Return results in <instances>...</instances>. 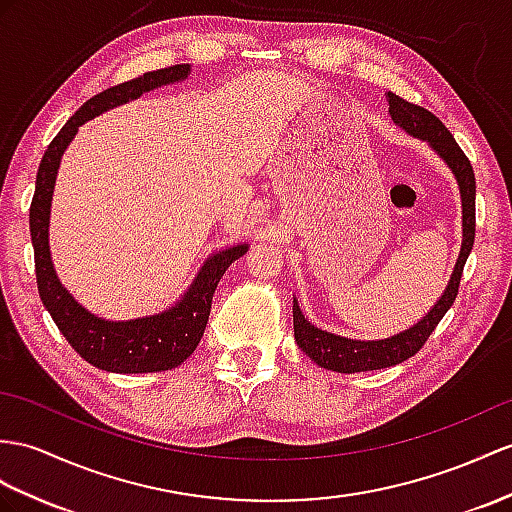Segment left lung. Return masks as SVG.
<instances>
[{"label":"left lung","instance_id":"left-lung-1","mask_svg":"<svg viewBox=\"0 0 512 512\" xmlns=\"http://www.w3.org/2000/svg\"><path fill=\"white\" fill-rule=\"evenodd\" d=\"M389 112L391 119L397 126L404 128L408 134L417 136V139L428 141L439 156L450 165L454 176L460 186V197H463V247H460L458 263L454 267L452 280L447 284L445 293L439 302L434 304L430 313L423 317L417 326L406 332L391 336V339L382 341H354L345 339V336H336L326 330L315 328L308 323L302 315V310L295 304L293 306V330L295 341L302 350L315 360L323 369H332L339 373H356V371H373L400 365L410 356H415L423 345H426L428 336L439 326L443 315L450 310L454 299L458 295L460 278H463V267L467 263V256L476 239V176H473V167L463 149L454 141V136L443 126L439 117H434L430 110L421 108L417 104L406 102L404 97L389 93Z\"/></svg>","mask_w":512,"mask_h":512}]
</instances>
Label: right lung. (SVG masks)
Instances as JSON below:
<instances>
[{
    "label": "right lung",
    "mask_w": 512,
    "mask_h": 512,
    "mask_svg": "<svg viewBox=\"0 0 512 512\" xmlns=\"http://www.w3.org/2000/svg\"><path fill=\"white\" fill-rule=\"evenodd\" d=\"M189 65H171L158 71L143 73L141 78L123 82L97 93L84 102L54 141L47 145L43 160L36 173V189L30 204V232L34 245L36 286L45 308L69 345L86 363L112 373H152L178 367L189 358L206 330L210 304L217 284L226 269L247 252V245H236L210 256L208 263L197 273L191 289L167 313L132 319V321H106L91 315L73 299L65 286L56 278V271L49 258V206L56 182L60 156L76 136L84 121L93 119L99 112L119 106L128 99L141 97L156 86L184 80L189 76Z\"/></svg>",
    "instance_id": "add662e5"
}]
</instances>
